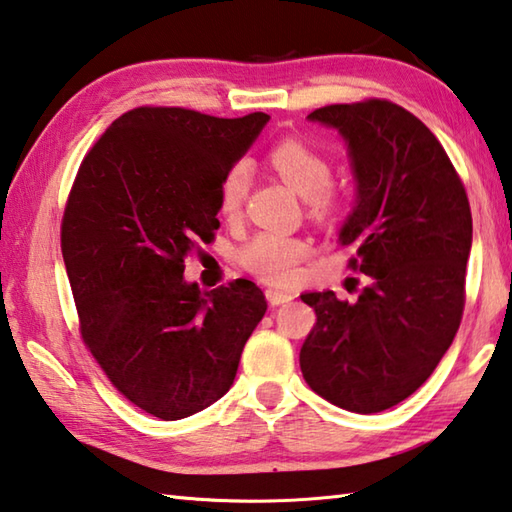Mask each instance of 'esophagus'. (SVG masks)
I'll use <instances>...</instances> for the list:
<instances>
[{"label": "esophagus", "instance_id": "obj_1", "mask_svg": "<svg viewBox=\"0 0 512 512\" xmlns=\"http://www.w3.org/2000/svg\"><path fill=\"white\" fill-rule=\"evenodd\" d=\"M266 299H268L270 306H282V304H288L290 299H293V295L286 293V290L268 288V290H266Z\"/></svg>", "mask_w": 512, "mask_h": 512}]
</instances>
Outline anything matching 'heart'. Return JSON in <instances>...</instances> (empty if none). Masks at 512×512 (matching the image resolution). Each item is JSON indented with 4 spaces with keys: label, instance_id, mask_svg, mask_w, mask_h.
<instances>
[{
    "label": "heart",
    "instance_id": "heart-1",
    "mask_svg": "<svg viewBox=\"0 0 512 512\" xmlns=\"http://www.w3.org/2000/svg\"><path fill=\"white\" fill-rule=\"evenodd\" d=\"M268 162L284 184L295 190L299 197L308 199L319 215L330 213L337 206V195L328 188L333 168L330 162L297 139H286L270 150ZM250 188L248 162H237L228 168L219 184V213L226 219L239 215ZM310 253V246L302 237H288L279 233H259L239 250V259L250 273L273 284H286L295 277L297 266Z\"/></svg>",
    "mask_w": 512,
    "mask_h": 512
}]
</instances>
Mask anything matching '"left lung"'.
<instances>
[{
	"mask_svg": "<svg viewBox=\"0 0 512 512\" xmlns=\"http://www.w3.org/2000/svg\"><path fill=\"white\" fill-rule=\"evenodd\" d=\"M337 130L348 150L355 202L337 242L370 277L355 302L333 290L304 293L317 324L299 353L317 395L353 413L404 402L437 368L464 310L473 217L466 190L437 137L384 99L308 115Z\"/></svg>",
	"mask_w": 512,
	"mask_h": 512,
	"instance_id": "8db88e82",
	"label": "left lung"
}]
</instances>
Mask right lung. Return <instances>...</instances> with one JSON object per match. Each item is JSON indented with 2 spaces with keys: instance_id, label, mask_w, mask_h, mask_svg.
<instances>
[{
  "instance_id": "right-lung-1",
  "label": "right lung",
  "mask_w": 512,
  "mask_h": 512,
  "mask_svg": "<svg viewBox=\"0 0 512 512\" xmlns=\"http://www.w3.org/2000/svg\"><path fill=\"white\" fill-rule=\"evenodd\" d=\"M135 108L84 157L62 222L82 337L113 386L175 422L215 404L266 313L262 288L199 290L184 259L219 228V184L268 124Z\"/></svg>"
}]
</instances>
